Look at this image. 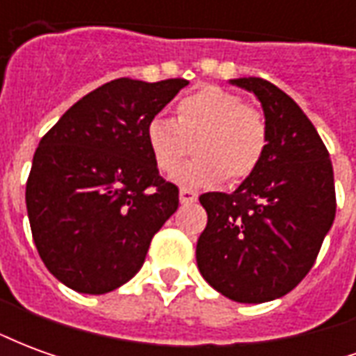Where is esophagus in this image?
Segmentation results:
<instances>
[{
    "label": "esophagus",
    "mask_w": 356,
    "mask_h": 356,
    "mask_svg": "<svg viewBox=\"0 0 356 356\" xmlns=\"http://www.w3.org/2000/svg\"><path fill=\"white\" fill-rule=\"evenodd\" d=\"M179 200H181V204H194V202L198 200V193H194L191 188L183 186L181 193H179Z\"/></svg>",
    "instance_id": "esophagus-1"
}]
</instances>
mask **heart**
Here are the masks:
<instances>
[{
  "mask_svg": "<svg viewBox=\"0 0 356 356\" xmlns=\"http://www.w3.org/2000/svg\"><path fill=\"white\" fill-rule=\"evenodd\" d=\"M145 135L156 168L165 175L177 171L196 148L193 162L177 173L181 183L193 186L219 183L225 177L232 183L244 181L259 170L268 148L265 114L219 86H204L183 97L175 120L152 116Z\"/></svg>",
  "mask_w": 356,
  "mask_h": 356,
  "instance_id": "b5f03b06",
  "label": "heart"
}]
</instances>
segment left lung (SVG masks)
<instances>
[{
    "label": "left lung",
    "instance_id": "left-lung-1",
    "mask_svg": "<svg viewBox=\"0 0 356 356\" xmlns=\"http://www.w3.org/2000/svg\"><path fill=\"white\" fill-rule=\"evenodd\" d=\"M232 83L261 101L268 148L234 193L200 196L208 225L196 263L225 298L263 303L293 290L316 261L336 217L334 170L321 135L291 97L263 78Z\"/></svg>",
    "mask_w": 356,
    "mask_h": 356
}]
</instances>
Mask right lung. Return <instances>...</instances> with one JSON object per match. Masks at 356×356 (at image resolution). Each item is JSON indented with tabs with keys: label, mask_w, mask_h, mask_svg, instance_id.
<instances>
[{
	"label": "right lung",
	"mask_w": 356,
	"mask_h": 356,
	"mask_svg": "<svg viewBox=\"0 0 356 356\" xmlns=\"http://www.w3.org/2000/svg\"><path fill=\"white\" fill-rule=\"evenodd\" d=\"M188 86L118 78L81 97L40 140L26 181L32 238L49 273L80 293L137 275L179 208L147 145L148 120Z\"/></svg>",
	"instance_id": "right-lung-1"
}]
</instances>
